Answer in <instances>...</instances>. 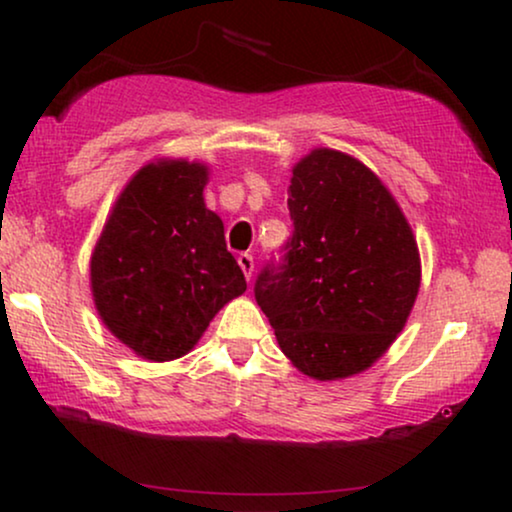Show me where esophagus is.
<instances>
[{"mask_svg": "<svg viewBox=\"0 0 512 512\" xmlns=\"http://www.w3.org/2000/svg\"><path fill=\"white\" fill-rule=\"evenodd\" d=\"M237 263H240L244 277H247V282H249L251 272H254V256H251V254H240V256H237Z\"/></svg>", "mask_w": 512, "mask_h": 512, "instance_id": "esophagus-1", "label": "esophagus"}]
</instances>
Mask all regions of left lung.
Listing matches in <instances>:
<instances>
[{"label": "left lung", "mask_w": 512, "mask_h": 512, "mask_svg": "<svg viewBox=\"0 0 512 512\" xmlns=\"http://www.w3.org/2000/svg\"><path fill=\"white\" fill-rule=\"evenodd\" d=\"M286 202L293 235L258 275L256 303L300 373L345 380L410 317L422 279L415 235L380 177L333 149L293 167Z\"/></svg>", "instance_id": "left-lung-1"}]
</instances>
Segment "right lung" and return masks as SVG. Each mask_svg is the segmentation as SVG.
I'll return each mask as SVG.
<instances>
[{
  "label": "right lung",
  "instance_id": "right-lung-1",
  "mask_svg": "<svg viewBox=\"0 0 512 512\" xmlns=\"http://www.w3.org/2000/svg\"><path fill=\"white\" fill-rule=\"evenodd\" d=\"M207 165L158 160L128 181L90 258L104 326L149 361L191 352L209 321L247 291L223 221L205 207Z\"/></svg>",
  "mask_w": 512,
  "mask_h": 512
}]
</instances>
